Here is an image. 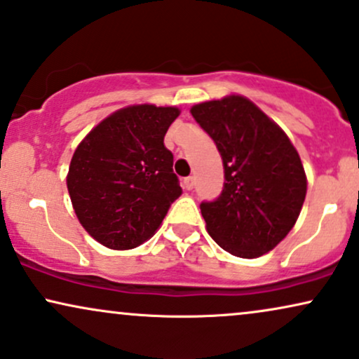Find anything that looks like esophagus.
I'll use <instances>...</instances> for the list:
<instances>
[{"label": "esophagus", "instance_id": "34e87169", "mask_svg": "<svg viewBox=\"0 0 359 359\" xmlns=\"http://www.w3.org/2000/svg\"><path fill=\"white\" fill-rule=\"evenodd\" d=\"M194 187V178L193 176H187V178L183 180V188L184 189H193Z\"/></svg>", "mask_w": 359, "mask_h": 359}]
</instances>
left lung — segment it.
<instances>
[{"instance_id": "left-lung-1", "label": "left lung", "mask_w": 359, "mask_h": 359, "mask_svg": "<svg viewBox=\"0 0 359 359\" xmlns=\"http://www.w3.org/2000/svg\"><path fill=\"white\" fill-rule=\"evenodd\" d=\"M223 159V191L203 201L210 236L238 258L271 251L298 219L306 175L286 133L240 95L191 108Z\"/></svg>"}]
</instances>
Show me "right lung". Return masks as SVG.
<instances>
[{
    "instance_id": "right-lung-1",
    "label": "right lung",
    "mask_w": 359,
    "mask_h": 359,
    "mask_svg": "<svg viewBox=\"0 0 359 359\" xmlns=\"http://www.w3.org/2000/svg\"><path fill=\"white\" fill-rule=\"evenodd\" d=\"M178 116L172 106H128L78 144L66 184L79 223L103 246L143 245L180 198L172 153L163 143Z\"/></svg>"
}]
</instances>
